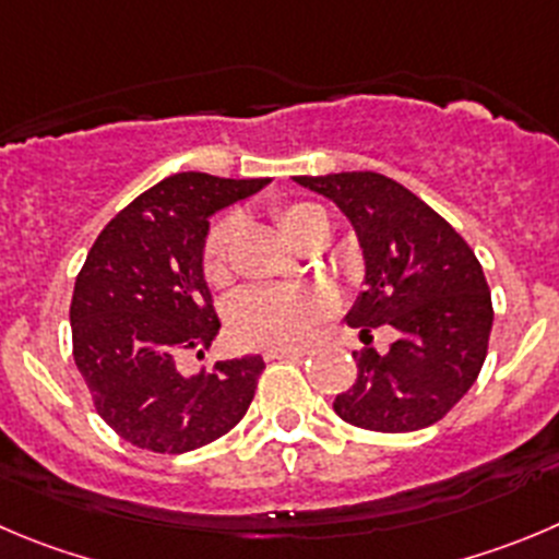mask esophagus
Returning <instances> with one entry per match:
<instances>
[{
    "mask_svg": "<svg viewBox=\"0 0 559 559\" xmlns=\"http://www.w3.org/2000/svg\"><path fill=\"white\" fill-rule=\"evenodd\" d=\"M306 356H309L306 350H270L264 358H267V361H300V358Z\"/></svg>",
    "mask_w": 559,
    "mask_h": 559,
    "instance_id": "34e87169",
    "label": "esophagus"
}]
</instances>
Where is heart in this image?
Returning a JSON list of instances; mask_svg holds the SVG:
<instances>
[{
    "label": "heart",
    "instance_id": "heart-1",
    "mask_svg": "<svg viewBox=\"0 0 559 559\" xmlns=\"http://www.w3.org/2000/svg\"><path fill=\"white\" fill-rule=\"evenodd\" d=\"M273 221L295 245L331 234L325 209L311 201H278ZM237 223L231 217L209 228L201 250V270L209 286L223 289L231 281V239ZM331 314V297L317 286H273L242 292L228 311L234 338L253 350H295L309 342L317 322Z\"/></svg>",
    "mask_w": 559,
    "mask_h": 559
}]
</instances>
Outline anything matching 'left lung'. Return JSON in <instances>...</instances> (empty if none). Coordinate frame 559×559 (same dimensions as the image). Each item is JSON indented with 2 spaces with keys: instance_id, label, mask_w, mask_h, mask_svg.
<instances>
[{
  "instance_id": "left-lung-1",
  "label": "left lung",
  "mask_w": 559,
  "mask_h": 559,
  "mask_svg": "<svg viewBox=\"0 0 559 559\" xmlns=\"http://www.w3.org/2000/svg\"><path fill=\"white\" fill-rule=\"evenodd\" d=\"M350 217L367 262V289L353 306L364 342L389 325L397 338L353 353L358 378L333 411L374 432H411L444 419L488 356L493 306L466 239L400 181L372 170L295 176Z\"/></svg>"
}]
</instances>
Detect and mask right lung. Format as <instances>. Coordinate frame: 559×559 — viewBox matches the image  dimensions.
<instances>
[{
  "label": "right lung",
  "instance_id": "add662e5",
  "mask_svg": "<svg viewBox=\"0 0 559 559\" xmlns=\"http://www.w3.org/2000/svg\"><path fill=\"white\" fill-rule=\"evenodd\" d=\"M267 179L176 174L134 198L93 242L71 297L74 361L98 416L123 441L181 455L226 436L253 403L262 356L181 374L221 320L203 281L209 215Z\"/></svg>",
  "mask_w": 559,
  "mask_h": 559
}]
</instances>
